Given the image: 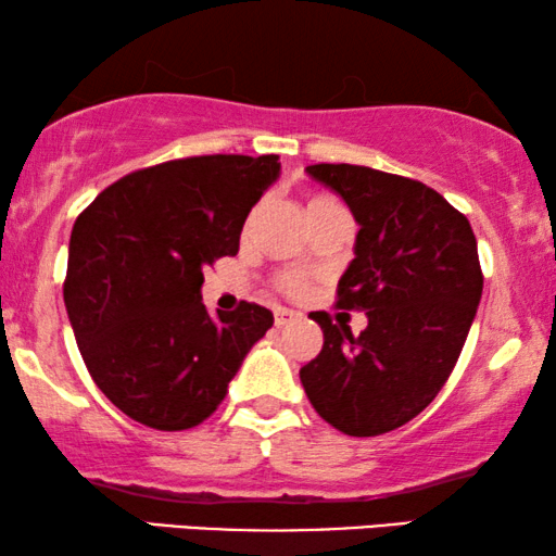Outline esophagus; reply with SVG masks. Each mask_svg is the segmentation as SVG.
<instances>
[{"instance_id":"esophagus-1","label":"esophagus","mask_w":556,"mask_h":556,"mask_svg":"<svg viewBox=\"0 0 556 556\" xmlns=\"http://www.w3.org/2000/svg\"><path fill=\"white\" fill-rule=\"evenodd\" d=\"M301 321V314H295L291 308H276V326L278 329H283L288 324H295Z\"/></svg>"}]
</instances>
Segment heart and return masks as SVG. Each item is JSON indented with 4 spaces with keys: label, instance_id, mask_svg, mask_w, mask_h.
I'll return each instance as SVG.
<instances>
[{
    "label": "heart",
    "instance_id": "heart-1",
    "mask_svg": "<svg viewBox=\"0 0 556 556\" xmlns=\"http://www.w3.org/2000/svg\"><path fill=\"white\" fill-rule=\"evenodd\" d=\"M326 202H333V200H329V197H311L308 212L321 207V204H326ZM276 286H278V291H283L286 295H293V299H299V295L308 291V280L295 276V273H283V276H278Z\"/></svg>",
    "mask_w": 556,
    "mask_h": 556
}]
</instances>
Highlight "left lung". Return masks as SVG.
<instances>
[{"label": "left lung", "mask_w": 556, "mask_h": 556, "mask_svg": "<svg viewBox=\"0 0 556 556\" xmlns=\"http://www.w3.org/2000/svg\"><path fill=\"white\" fill-rule=\"evenodd\" d=\"M306 172L349 204L354 261L337 288V308L367 311L354 337L326 311L316 359L301 367L311 405L354 438L390 432L435 400L458 362L483 291L468 217L422 181L356 164Z\"/></svg>", "instance_id": "8db88e82"}]
</instances>
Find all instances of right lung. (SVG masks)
I'll use <instances>...</instances> for the list:
<instances>
[{
	"label": "right lung",
	"instance_id": "1",
	"mask_svg": "<svg viewBox=\"0 0 556 556\" xmlns=\"http://www.w3.org/2000/svg\"><path fill=\"white\" fill-rule=\"evenodd\" d=\"M278 172L276 154L172 159L113 181L75 219L67 318L98 390L131 420H207L273 326L248 301L212 318L200 288L207 265L238 255L248 212Z\"/></svg>",
	"mask_w": 556,
	"mask_h": 556
}]
</instances>
